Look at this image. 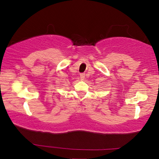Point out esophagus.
Returning <instances> with one entry per match:
<instances>
[{
    "instance_id": "34e87169",
    "label": "esophagus",
    "mask_w": 159,
    "mask_h": 159,
    "mask_svg": "<svg viewBox=\"0 0 159 159\" xmlns=\"http://www.w3.org/2000/svg\"><path fill=\"white\" fill-rule=\"evenodd\" d=\"M80 78H81L82 80H84V77H85V74L84 73H80Z\"/></svg>"
}]
</instances>
